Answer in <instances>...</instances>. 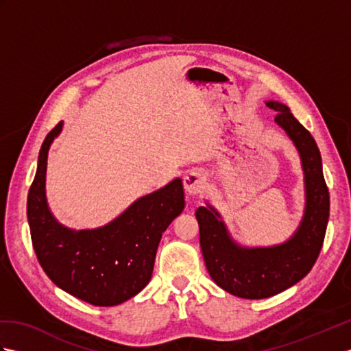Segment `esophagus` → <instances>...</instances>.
<instances>
[{"instance_id": "1", "label": "esophagus", "mask_w": 351, "mask_h": 351, "mask_svg": "<svg viewBox=\"0 0 351 351\" xmlns=\"http://www.w3.org/2000/svg\"><path fill=\"white\" fill-rule=\"evenodd\" d=\"M184 189L189 195H199L206 189V178L199 170H191L184 176Z\"/></svg>"}]
</instances>
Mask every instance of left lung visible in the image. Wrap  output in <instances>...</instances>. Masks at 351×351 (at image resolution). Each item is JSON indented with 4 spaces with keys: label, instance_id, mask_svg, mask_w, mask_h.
<instances>
[{
    "label": "left lung",
    "instance_id": "8db88e82",
    "mask_svg": "<svg viewBox=\"0 0 351 351\" xmlns=\"http://www.w3.org/2000/svg\"><path fill=\"white\" fill-rule=\"evenodd\" d=\"M265 104L278 113L274 122L287 132L300 155L304 211L299 228L280 244L247 247L234 240L213 205L206 204L196 210L200 249L211 279L229 294L250 300L279 294L311 271L323 247L330 208L322 155L314 137L285 104L278 101Z\"/></svg>",
    "mask_w": 351,
    "mask_h": 351
}]
</instances>
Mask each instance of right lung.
Here are the masks:
<instances>
[{
    "label": "right lung",
    "mask_w": 351,
    "mask_h": 351,
    "mask_svg": "<svg viewBox=\"0 0 351 351\" xmlns=\"http://www.w3.org/2000/svg\"><path fill=\"white\" fill-rule=\"evenodd\" d=\"M62 130L63 122L43 140L28 191L33 247L43 271L58 288L95 306H116L151 280L161 235L185 206L182 181L176 178L134 200L106 226L66 228L52 215L45 190L48 152Z\"/></svg>",
    "instance_id": "1"
}]
</instances>
